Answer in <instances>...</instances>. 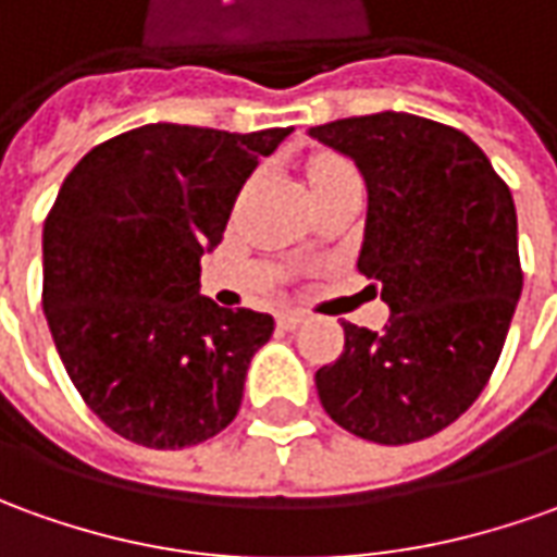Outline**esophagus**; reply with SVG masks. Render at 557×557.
<instances>
[{
	"instance_id": "34e87169",
	"label": "esophagus",
	"mask_w": 557,
	"mask_h": 557,
	"mask_svg": "<svg viewBox=\"0 0 557 557\" xmlns=\"http://www.w3.org/2000/svg\"><path fill=\"white\" fill-rule=\"evenodd\" d=\"M280 329H286V332H293V329L305 326L308 323V313H301V310H283L277 317Z\"/></svg>"
}]
</instances>
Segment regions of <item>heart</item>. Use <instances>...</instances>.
I'll list each match as a JSON object with an SVG mask.
<instances>
[{
  "label": "heart",
  "mask_w": 557,
  "mask_h": 557,
  "mask_svg": "<svg viewBox=\"0 0 557 557\" xmlns=\"http://www.w3.org/2000/svg\"><path fill=\"white\" fill-rule=\"evenodd\" d=\"M350 176H357V170L350 168L344 158H338V154H317L308 168L310 188L323 183H335V180H350Z\"/></svg>",
  "instance_id": "obj_1"
}]
</instances>
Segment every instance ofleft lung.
Returning a JSON list of instances; mask_svg holds the SVG:
<instances>
[{"label": "left lung", "instance_id": "obj_1", "mask_svg": "<svg viewBox=\"0 0 557 557\" xmlns=\"http://www.w3.org/2000/svg\"><path fill=\"white\" fill-rule=\"evenodd\" d=\"M366 180L357 268L381 289L384 332L344 326L317 372L332 421L377 445L436 436L467 411L500 359L521 295L512 191L448 124L377 112L310 127Z\"/></svg>", "mask_w": 557, "mask_h": 557}]
</instances>
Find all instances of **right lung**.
Returning <instances> with one entry per match:
<instances>
[{"instance_id": "1", "label": "right lung", "mask_w": 557, "mask_h": 557, "mask_svg": "<svg viewBox=\"0 0 557 557\" xmlns=\"http://www.w3.org/2000/svg\"><path fill=\"white\" fill-rule=\"evenodd\" d=\"M289 134L146 124L94 146L60 185L41 308L75 389L127 442L176 451L237 418L274 317L200 295V256Z\"/></svg>"}]
</instances>
